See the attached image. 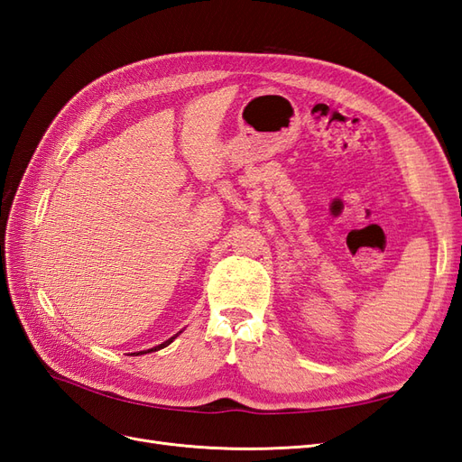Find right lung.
Masks as SVG:
<instances>
[{
  "instance_id": "obj_1",
  "label": "right lung",
  "mask_w": 462,
  "mask_h": 462,
  "mask_svg": "<svg viewBox=\"0 0 462 462\" xmlns=\"http://www.w3.org/2000/svg\"><path fill=\"white\" fill-rule=\"evenodd\" d=\"M185 329H180L177 335H173V337H170V339H167V341H163L162 345H158V346H152V348H148V351H138V353H131V355H144V353H153V351H160V348H163V346H167V345H170V343H173V339L175 337H179V335L180 333H183Z\"/></svg>"
}]
</instances>
